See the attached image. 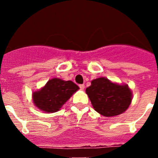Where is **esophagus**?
I'll return each instance as SVG.
<instances>
[{
  "label": "esophagus",
  "instance_id": "34e87169",
  "mask_svg": "<svg viewBox=\"0 0 158 158\" xmlns=\"http://www.w3.org/2000/svg\"><path fill=\"white\" fill-rule=\"evenodd\" d=\"M79 87H80L81 89H82V90H83V89H85V85H83V84H81V85H79Z\"/></svg>",
  "mask_w": 158,
  "mask_h": 158
}]
</instances>
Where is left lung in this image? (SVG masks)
Returning <instances> with one entry per match:
<instances>
[{"instance_id": "left-lung-1", "label": "left lung", "mask_w": 158, "mask_h": 158, "mask_svg": "<svg viewBox=\"0 0 158 158\" xmlns=\"http://www.w3.org/2000/svg\"><path fill=\"white\" fill-rule=\"evenodd\" d=\"M91 83L85 91L97 112L111 117L122 114L127 109L132 100L128 85H119L104 77L95 79Z\"/></svg>"}]
</instances>
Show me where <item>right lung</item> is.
Segmentation results:
<instances>
[{"label":"right lung","mask_w":158,"mask_h":158,"mask_svg":"<svg viewBox=\"0 0 158 158\" xmlns=\"http://www.w3.org/2000/svg\"><path fill=\"white\" fill-rule=\"evenodd\" d=\"M78 89L79 87L71 81L53 78L40 91L33 93V101L42 111L55 112Z\"/></svg>","instance_id":"add662e5"}]
</instances>
